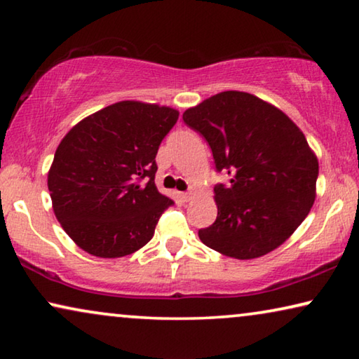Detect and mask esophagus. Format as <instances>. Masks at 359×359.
I'll list each match as a JSON object with an SVG mask.
<instances>
[{
  "label": "esophagus",
  "instance_id": "obj_1",
  "mask_svg": "<svg viewBox=\"0 0 359 359\" xmlns=\"http://www.w3.org/2000/svg\"><path fill=\"white\" fill-rule=\"evenodd\" d=\"M194 196H196V190H194V188H191V190H188L185 193H182V198H184L185 201H190V199H193Z\"/></svg>",
  "mask_w": 359,
  "mask_h": 359
}]
</instances>
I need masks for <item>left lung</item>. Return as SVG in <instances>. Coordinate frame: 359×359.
Instances as JSON below:
<instances>
[{
	"label": "left lung",
	"mask_w": 359,
	"mask_h": 359,
	"mask_svg": "<svg viewBox=\"0 0 359 359\" xmlns=\"http://www.w3.org/2000/svg\"><path fill=\"white\" fill-rule=\"evenodd\" d=\"M184 121L209 142L218 172L217 220L199 229L212 250L253 259L282 245L311 212L318 160L280 109L245 92L217 93L187 109Z\"/></svg>",
	"instance_id": "1"
}]
</instances>
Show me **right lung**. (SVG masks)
I'll use <instances>...</instances> for the list:
<instances>
[{
  "mask_svg": "<svg viewBox=\"0 0 359 359\" xmlns=\"http://www.w3.org/2000/svg\"><path fill=\"white\" fill-rule=\"evenodd\" d=\"M177 118L172 107L120 101L66 133L47 185L53 214L83 252L120 258L154 238L174 204L156 190L155 156Z\"/></svg>",
  "mask_w": 359,
  "mask_h": 359,
  "instance_id": "right-lung-1",
  "label": "right lung"
}]
</instances>
